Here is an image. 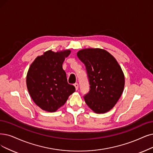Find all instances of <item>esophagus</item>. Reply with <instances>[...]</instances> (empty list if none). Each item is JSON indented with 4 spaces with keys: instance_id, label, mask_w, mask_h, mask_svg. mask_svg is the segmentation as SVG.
I'll list each match as a JSON object with an SVG mask.
<instances>
[{
    "instance_id": "1",
    "label": "esophagus",
    "mask_w": 153,
    "mask_h": 153,
    "mask_svg": "<svg viewBox=\"0 0 153 153\" xmlns=\"http://www.w3.org/2000/svg\"><path fill=\"white\" fill-rule=\"evenodd\" d=\"M74 86H75V87L76 90H77L78 89V84L77 83H75L74 84Z\"/></svg>"
}]
</instances>
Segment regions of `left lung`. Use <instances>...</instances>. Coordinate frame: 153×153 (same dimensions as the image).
I'll use <instances>...</instances> for the list:
<instances>
[{
  "label": "left lung",
  "mask_w": 153,
  "mask_h": 153,
  "mask_svg": "<svg viewBox=\"0 0 153 153\" xmlns=\"http://www.w3.org/2000/svg\"><path fill=\"white\" fill-rule=\"evenodd\" d=\"M77 56L86 66L90 91L85 103L97 114H104L115 106L123 92L125 78L120 66L112 54L103 49L85 48Z\"/></svg>",
  "instance_id": "8db88e82"
}]
</instances>
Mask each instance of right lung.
I'll return each instance as SVG.
<instances>
[{"label":"right lung","mask_w":153,"mask_h":153,"mask_svg":"<svg viewBox=\"0 0 153 153\" xmlns=\"http://www.w3.org/2000/svg\"><path fill=\"white\" fill-rule=\"evenodd\" d=\"M70 50H48L30 65L26 76L29 94L34 102L45 111L54 112L63 106L75 88L68 83L62 65Z\"/></svg>","instance_id":"1"}]
</instances>
